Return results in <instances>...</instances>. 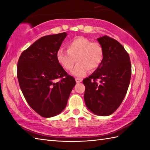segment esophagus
I'll use <instances>...</instances> for the list:
<instances>
[{"label": "esophagus", "instance_id": "esophagus-1", "mask_svg": "<svg viewBox=\"0 0 150 150\" xmlns=\"http://www.w3.org/2000/svg\"><path fill=\"white\" fill-rule=\"evenodd\" d=\"M75 81H76V83H77L82 82V79H79V78H76Z\"/></svg>", "mask_w": 150, "mask_h": 150}]
</instances>
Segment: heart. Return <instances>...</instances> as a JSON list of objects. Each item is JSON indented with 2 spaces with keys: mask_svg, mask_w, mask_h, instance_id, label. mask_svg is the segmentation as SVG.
Returning <instances> with one entry per match:
<instances>
[{
  "mask_svg": "<svg viewBox=\"0 0 150 150\" xmlns=\"http://www.w3.org/2000/svg\"><path fill=\"white\" fill-rule=\"evenodd\" d=\"M67 51L59 48L56 58L59 65L67 71H70L77 62L72 75L82 77L88 70L93 71L101 65L103 59L102 46L97 42H92L84 37H77L67 43Z\"/></svg>",
  "mask_w": 150,
  "mask_h": 150,
  "instance_id": "obj_1",
  "label": "heart"
}]
</instances>
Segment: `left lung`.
<instances>
[{"mask_svg": "<svg viewBox=\"0 0 150 150\" xmlns=\"http://www.w3.org/2000/svg\"><path fill=\"white\" fill-rule=\"evenodd\" d=\"M103 49L101 65L84 79L87 108L100 116L112 114L121 105L129 88L131 64L129 54L117 40L105 35L98 38ZM98 80V81H97Z\"/></svg>", "mask_w": 150, "mask_h": 150, "instance_id": "left-lung-1", "label": "left lung"}]
</instances>
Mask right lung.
Segmentation results:
<instances>
[{
	"label": "right lung",
	"mask_w": 150,
	"mask_h": 150,
	"mask_svg": "<svg viewBox=\"0 0 150 150\" xmlns=\"http://www.w3.org/2000/svg\"><path fill=\"white\" fill-rule=\"evenodd\" d=\"M66 33L42 37L24 50L19 58L17 77L27 102L43 117L60 113L67 105L75 80L56 58ZM57 78L61 80L56 81Z\"/></svg>",
	"instance_id": "obj_1"
}]
</instances>
